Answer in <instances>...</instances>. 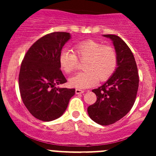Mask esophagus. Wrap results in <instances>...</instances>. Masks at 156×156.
<instances>
[{
    "instance_id": "obj_1",
    "label": "esophagus",
    "mask_w": 156,
    "mask_h": 156,
    "mask_svg": "<svg viewBox=\"0 0 156 156\" xmlns=\"http://www.w3.org/2000/svg\"><path fill=\"white\" fill-rule=\"evenodd\" d=\"M84 92V91L82 90H80V89L75 90V94H83Z\"/></svg>"
}]
</instances>
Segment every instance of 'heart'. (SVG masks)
<instances>
[{"label":"heart","mask_w":156,"mask_h":156,"mask_svg":"<svg viewBox=\"0 0 156 156\" xmlns=\"http://www.w3.org/2000/svg\"><path fill=\"white\" fill-rule=\"evenodd\" d=\"M74 48L78 58L86 60L84 66L86 71L69 78V83L72 87L79 89L90 87L97 84L99 80H107L115 70L117 55L111 47L103 46L95 41L87 40L77 44ZM76 56L74 52L66 49L60 52L59 64L66 73H70L76 69Z\"/></svg>","instance_id":"b5f03b06"}]
</instances>
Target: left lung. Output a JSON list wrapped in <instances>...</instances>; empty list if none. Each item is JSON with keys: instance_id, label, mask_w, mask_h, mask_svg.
<instances>
[{"instance_id": "1", "label": "left lung", "mask_w": 156, "mask_h": 156, "mask_svg": "<svg viewBox=\"0 0 156 156\" xmlns=\"http://www.w3.org/2000/svg\"><path fill=\"white\" fill-rule=\"evenodd\" d=\"M112 41L117 55V67L101 86L93 90L97 101L87 108L90 118L101 125H109L126 115L134 104L139 76L134 56L125 41L115 34H103Z\"/></svg>"}]
</instances>
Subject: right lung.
<instances>
[{"label": "right lung", "instance_id": "right-lung-1", "mask_svg": "<svg viewBox=\"0 0 156 156\" xmlns=\"http://www.w3.org/2000/svg\"><path fill=\"white\" fill-rule=\"evenodd\" d=\"M70 38L68 32L46 34L29 48L22 62L19 75L22 100L29 112L43 122L62 115L75 94V89L56 87L67 81L59 58Z\"/></svg>", "mask_w": 156, "mask_h": 156}]
</instances>
